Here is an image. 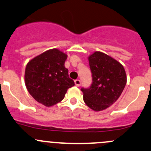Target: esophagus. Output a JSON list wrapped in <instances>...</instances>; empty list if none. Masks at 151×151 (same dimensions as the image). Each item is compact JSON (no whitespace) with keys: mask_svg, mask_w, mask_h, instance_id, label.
<instances>
[{"mask_svg":"<svg viewBox=\"0 0 151 151\" xmlns=\"http://www.w3.org/2000/svg\"><path fill=\"white\" fill-rule=\"evenodd\" d=\"M74 83H75V85L77 86H80V85H81V81H80V80H78V79H77V80H74Z\"/></svg>","mask_w":151,"mask_h":151,"instance_id":"obj_1","label":"esophagus"}]
</instances>
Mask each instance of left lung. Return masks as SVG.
Returning a JSON list of instances; mask_svg holds the SVG:
<instances>
[{"label": "left lung", "instance_id": "obj_1", "mask_svg": "<svg viewBox=\"0 0 151 151\" xmlns=\"http://www.w3.org/2000/svg\"><path fill=\"white\" fill-rule=\"evenodd\" d=\"M88 61L92 83L81 88L83 100L93 111H103L120 96L127 83L126 73L120 63L102 52H95Z\"/></svg>", "mask_w": 151, "mask_h": 151}]
</instances>
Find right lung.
Listing matches in <instances>:
<instances>
[{
    "mask_svg": "<svg viewBox=\"0 0 151 151\" xmlns=\"http://www.w3.org/2000/svg\"><path fill=\"white\" fill-rule=\"evenodd\" d=\"M66 59V54L53 49L28 63L25 70V84L37 102L46 107L52 106L62 101L67 90L74 86L65 67Z\"/></svg>",
    "mask_w": 151,
    "mask_h": 151,
    "instance_id": "obj_1",
    "label": "right lung"
}]
</instances>
